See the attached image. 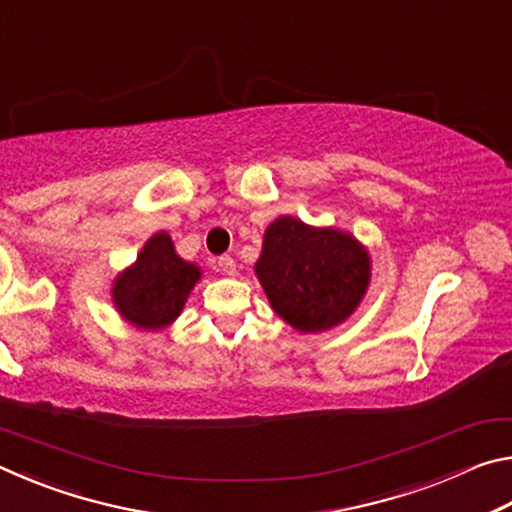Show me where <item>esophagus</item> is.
<instances>
[{
  "instance_id": "1",
  "label": "esophagus",
  "mask_w": 512,
  "mask_h": 512,
  "mask_svg": "<svg viewBox=\"0 0 512 512\" xmlns=\"http://www.w3.org/2000/svg\"><path fill=\"white\" fill-rule=\"evenodd\" d=\"M216 266H219V271L225 273V275H235L237 273V264L230 255H221L219 259H216Z\"/></svg>"
}]
</instances>
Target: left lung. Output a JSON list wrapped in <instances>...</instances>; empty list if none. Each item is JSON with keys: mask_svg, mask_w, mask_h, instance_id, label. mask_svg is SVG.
Listing matches in <instances>:
<instances>
[{"mask_svg": "<svg viewBox=\"0 0 512 512\" xmlns=\"http://www.w3.org/2000/svg\"><path fill=\"white\" fill-rule=\"evenodd\" d=\"M255 273L275 314L314 334L341 325L359 307L370 284V255L348 232L280 216L264 232Z\"/></svg>", "mask_w": 512, "mask_h": 512, "instance_id": "obj_1", "label": "left lung"}]
</instances>
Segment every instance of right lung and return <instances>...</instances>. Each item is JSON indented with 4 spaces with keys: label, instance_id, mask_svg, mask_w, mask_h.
<instances>
[{
    "label": "right lung",
    "instance_id": "right-lung-1",
    "mask_svg": "<svg viewBox=\"0 0 512 512\" xmlns=\"http://www.w3.org/2000/svg\"><path fill=\"white\" fill-rule=\"evenodd\" d=\"M201 280V268L176 253L167 232H155L112 284V302L126 323L137 329H162L183 311L187 296Z\"/></svg>",
    "mask_w": 512,
    "mask_h": 512
}]
</instances>
